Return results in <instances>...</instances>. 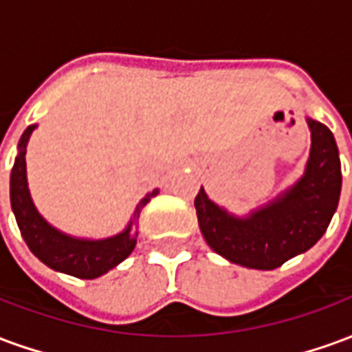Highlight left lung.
I'll use <instances>...</instances> for the list:
<instances>
[{"label":"left lung","instance_id":"left-lung-1","mask_svg":"<svg viewBox=\"0 0 352 352\" xmlns=\"http://www.w3.org/2000/svg\"><path fill=\"white\" fill-rule=\"evenodd\" d=\"M305 120L311 148L303 175L267 204L241 217L199 188L194 199L199 230L222 258L251 270H275L324 236L340 204V151L324 124L309 116Z\"/></svg>","mask_w":352,"mask_h":352}]
</instances>
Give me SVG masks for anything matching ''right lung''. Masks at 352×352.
Returning a JSON list of instances; mask_svg holds the SVG:
<instances>
[{"label": "right lung", "instance_id": "right-lung-1", "mask_svg": "<svg viewBox=\"0 0 352 352\" xmlns=\"http://www.w3.org/2000/svg\"><path fill=\"white\" fill-rule=\"evenodd\" d=\"M37 124L28 126L19 141V153L14 158L11 171V207L20 234L43 264L50 270L67 273L79 279H96L103 273L113 270L126 260L135 249L138 243V221L141 209L158 196V188L148 192L141 199L131 214L128 226L115 236L103 239H90V237H75L65 234L56 226H52L35 207L30 188H28L26 175V146Z\"/></svg>", "mask_w": 352, "mask_h": 352}]
</instances>
